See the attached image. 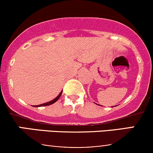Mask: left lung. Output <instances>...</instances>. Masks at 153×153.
<instances>
[{
	"label": "left lung",
	"mask_w": 153,
	"mask_h": 153,
	"mask_svg": "<svg viewBox=\"0 0 153 153\" xmlns=\"http://www.w3.org/2000/svg\"><path fill=\"white\" fill-rule=\"evenodd\" d=\"M96 104H97V103H96ZM97 105H99V104H97ZM99 106H101V105H99ZM112 107H114V106H112Z\"/></svg>",
	"instance_id": "1"
}]
</instances>
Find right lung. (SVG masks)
<instances>
[{"instance_id":"add662e5","label":"right lung","mask_w":153,"mask_h":153,"mask_svg":"<svg viewBox=\"0 0 153 153\" xmlns=\"http://www.w3.org/2000/svg\"><path fill=\"white\" fill-rule=\"evenodd\" d=\"M62 91H61L60 93H59V94L58 95V96H57V97L55 98V99H54L53 100H52V101H49V102H47V103H42V104H39V105H36V106H34V107H39V106H49V105H51V104H52V103H55L56 101H57V100H58L59 99V97H60V96H61V94H62Z\"/></svg>"}]
</instances>
